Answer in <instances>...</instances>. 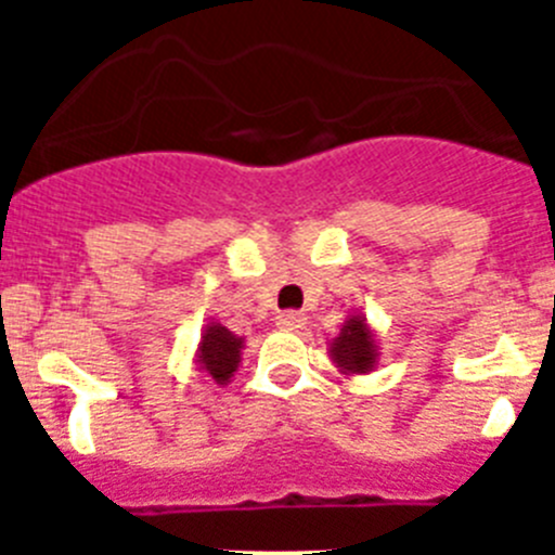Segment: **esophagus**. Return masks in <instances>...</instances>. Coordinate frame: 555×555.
Listing matches in <instances>:
<instances>
[{
    "mask_svg": "<svg viewBox=\"0 0 555 555\" xmlns=\"http://www.w3.org/2000/svg\"><path fill=\"white\" fill-rule=\"evenodd\" d=\"M274 322H278L281 331H300V327L306 325V317H302L300 311H283L274 317Z\"/></svg>",
    "mask_w": 555,
    "mask_h": 555,
    "instance_id": "obj_1",
    "label": "esophagus"
}]
</instances>
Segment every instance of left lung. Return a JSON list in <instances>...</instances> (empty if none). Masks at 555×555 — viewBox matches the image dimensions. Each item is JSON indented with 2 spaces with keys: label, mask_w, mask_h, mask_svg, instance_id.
Instances as JSON below:
<instances>
[{
  "label": "left lung",
  "mask_w": 555,
  "mask_h": 555,
  "mask_svg": "<svg viewBox=\"0 0 555 555\" xmlns=\"http://www.w3.org/2000/svg\"><path fill=\"white\" fill-rule=\"evenodd\" d=\"M331 358L338 372L345 375H366L377 364V345L375 333L366 325V317L352 313L341 325L338 336L331 341Z\"/></svg>",
  "instance_id": "1"
}]
</instances>
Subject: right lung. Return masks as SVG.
I'll list each match as a JSON object with an SVG mask.
<instances>
[{
	"mask_svg": "<svg viewBox=\"0 0 555 555\" xmlns=\"http://www.w3.org/2000/svg\"><path fill=\"white\" fill-rule=\"evenodd\" d=\"M244 338L230 333L219 322H208L197 347V366L219 386H228L233 372L242 364Z\"/></svg>",
	"mask_w": 555,
	"mask_h": 555,
	"instance_id": "1",
	"label": "right lung"
}]
</instances>
